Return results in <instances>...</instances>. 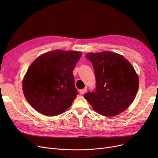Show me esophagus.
<instances>
[{
  "mask_svg": "<svg viewBox=\"0 0 158 158\" xmlns=\"http://www.w3.org/2000/svg\"><path fill=\"white\" fill-rule=\"evenodd\" d=\"M86 91H87V88H83V89H81V90L79 91V92H80V94H81V95H83L84 94L86 93Z\"/></svg>",
  "mask_w": 158,
  "mask_h": 158,
  "instance_id": "obj_1",
  "label": "esophagus"
}]
</instances>
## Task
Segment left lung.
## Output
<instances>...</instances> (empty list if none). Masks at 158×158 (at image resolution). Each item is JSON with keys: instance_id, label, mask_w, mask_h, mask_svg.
<instances>
[{"instance_id": "left-lung-1", "label": "left lung", "mask_w": 158, "mask_h": 158, "mask_svg": "<svg viewBox=\"0 0 158 158\" xmlns=\"http://www.w3.org/2000/svg\"><path fill=\"white\" fill-rule=\"evenodd\" d=\"M92 63L96 88L85 98L98 114L113 117L131 104L137 94L139 79L134 68L123 56L110 51L88 53Z\"/></svg>"}]
</instances>
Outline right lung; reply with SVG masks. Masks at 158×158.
<instances>
[{
	"mask_svg": "<svg viewBox=\"0 0 158 158\" xmlns=\"http://www.w3.org/2000/svg\"><path fill=\"white\" fill-rule=\"evenodd\" d=\"M82 54L56 50L39 56L24 77L22 87L31 106L46 116H56L70 107L78 95L73 70Z\"/></svg>",
	"mask_w": 158,
	"mask_h": 158,
	"instance_id": "add662e5",
	"label": "right lung"
}]
</instances>
